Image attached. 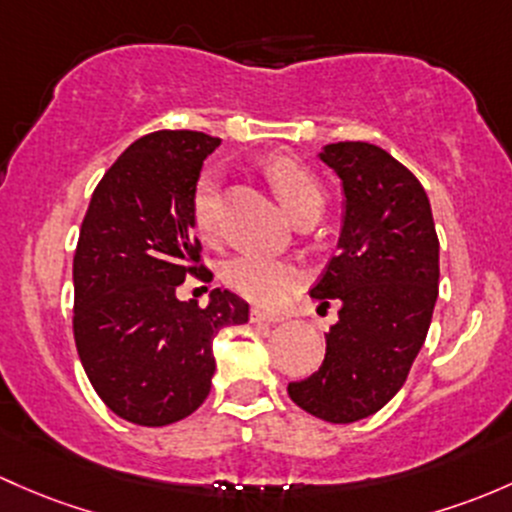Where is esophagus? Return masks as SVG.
I'll return each instance as SVG.
<instances>
[{
    "label": "esophagus",
    "instance_id": "obj_1",
    "mask_svg": "<svg viewBox=\"0 0 512 512\" xmlns=\"http://www.w3.org/2000/svg\"><path fill=\"white\" fill-rule=\"evenodd\" d=\"M250 321L252 324H279V321H284V316L272 314V311H265V309H252Z\"/></svg>",
    "mask_w": 512,
    "mask_h": 512
}]
</instances>
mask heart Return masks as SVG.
<instances>
[{"mask_svg": "<svg viewBox=\"0 0 512 512\" xmlns=\"http://www.w3.org/2000/svg\"><path fill=\"white\" fill-rule=\"evenodd\" d=\"M267 179L294 220L304 213L321 211L324 193H321L319 181L297 161L284 157L272 159L267 166ZM193 223L198 233L206 238L215 235V228H218V186L211 174L198 181L196 193H193ZM301 279H304V272L294 262L265 255H240L223 267V282L257 304H277Z\"/></svg>", "mask_w": 512, "mask_h": 512, "instance_id": "heart-1", "label": "heart"}]
</instances>
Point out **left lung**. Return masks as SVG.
Returning <instances> with one entry per match:
<instances>
[{
	"instance_id": "8db88e82",
	"label": "left lung",
	"mask_w": 512,
	"mask_h": 512,
	"mask_svg": "<svg viewBox=\"0 0 512 512\" xmlns=\"http://www.w3.org/2000/svg\"><path fill=\"white\" fill-rule=\"evenodd\" d=\"M319 159L341 179L336 257L311 297L341 301L321 368L289 397L309 414L351 424L383 410L424 346L439 294L432 206L407 166L368 142L326 144Z\"/></svg>"
}]
</instances>
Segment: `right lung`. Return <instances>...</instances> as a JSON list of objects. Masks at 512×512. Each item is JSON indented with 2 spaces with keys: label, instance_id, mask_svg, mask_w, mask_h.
<instances>
[{
  "label": "right lung",
  "instance_id": "obj_1",
  "mask_svg": "<svg viewBox=\"0 0 512 512\" xmlns=\"http://www.w3.org/2000/svg\"><path fill=\"white\" fill-rule=\"evenodd\" d=\"M218 137L161 129L137 139L107 169L90 198L73 257V333L80 363L117 417L166 427L211 392L213 338L247 324L250 306L213 289L206 309L181 301L198 267L193 193Z\"/></svg>",
  "mask_w": 512,
  "mask_h": 512
}]
</instances>
